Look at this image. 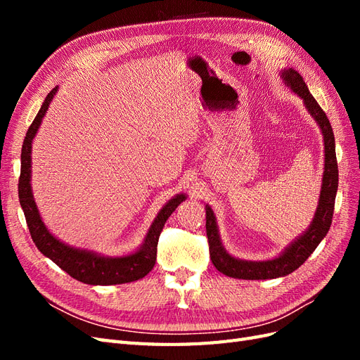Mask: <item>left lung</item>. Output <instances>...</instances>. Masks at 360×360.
I'll use <instances>...</instances> for the list:
<instances>
[{
	"label": "left lung",
	"instance_id": "left-lung-1",
	"mask_svg": "<svg viewBox=\"0 0 360 360\" xmlns=\"http://www.w3.org/2000/svg\"><path fill=\"white\" fill-rule=\"evenodd\" d=\"M282 79H284V82L294 93L302 97L307 110L311 112V115L321 129L324 139V172L319 207L308 230L297 240H294L278 258L267 261H246L234 258L226 252L221 243L214 213L210 209V205H205V230L207 238H209L212 263L221 274L230 278L274 279L290 275L291 271L299 269L308 259L315 248L320 245L326 234H328L332 224L338 191V162L335 153V136L330 122L317 103V101L314 99V96L309 93L308 86L304 84L299 72L294 69L282 70Z\"/></svg>",
	"mask_w": 360,
	"mask_h": 360
}]
</instances>
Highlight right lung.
Here are the masks:
<instances>
[{
    "mask_svg": "<svg viewBox=\"0 0 360 360\" xmlns=\"http://www.w3.org/2000/svg\"><path fill=\"white\" fill-rule=\"evenodd\" d=\"M58 90V86L52 89L46 96L45 102L41 103L40 111L37 112L34 122L31 123L28 132L24 139L22 153H20V177L18 184L19 202L22 207L28 230L32 242L36 243L40 252L52 259L58 267H61L72 278L78 279L84 284L90 285H115L124 284L144 278L148 271L155 267L156 254H158V242L162 233V228L165 225L171 213L177 209V205L186 200V195L179 193L169 200L162 210L158 213L156 219L151 224L150 230L144 238V243L136 252L124 255V257H102L94 254L91 250L76 249L66 243L60 242L53 237L48 228L43 224L39 214L37 205L31 192V143L34 139L41 118L45 117L49 103L53 99Z\"/></svg>",
    "mask_w": 360,
    "mask_h": 360,
    "instance_id": "add662e5",
    "label": "right lung"
}]
</instances>
